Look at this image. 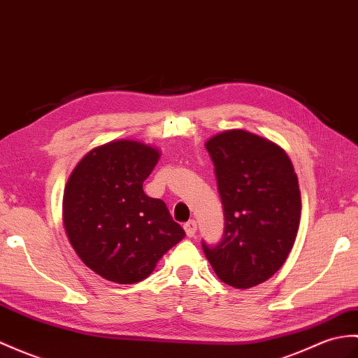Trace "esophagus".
I'll return each mask as SVG.
<instances>
[{"label": "esophagus", "instance_id": "esophagus-1", "mask_svg": "<svg viewBox=\"0 0 358 358\" xmlns=\"http://www.w3.org/2000/svg\"><path fill=\"white\" fill-rule=\"evenodd\" d=\"M185 231H186V235H187L189 238H194L195 234H196V221H195V220L187 221V222L185 224Z\"/></svg>", "mask_w": 358, "mask_h": 358}]
</instances>
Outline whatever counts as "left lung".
<instances>
[{"label":"left lung","instance_id":"left-lung-1","mask_svg":"<svg viewBox=\"0 0 358 358\" xmlns=\"http://www.w3.org/2000/svg\"><path fill=\"white\" fill-rule=\"evenodd\" d=\"M224 209V235L203 250L217 276L250 288L276 273L292 252L301 222V190L292 160L273 141L243 129L206 141Z\"/></svg>","mask_w":358,"mask_h":358}]
</instances>
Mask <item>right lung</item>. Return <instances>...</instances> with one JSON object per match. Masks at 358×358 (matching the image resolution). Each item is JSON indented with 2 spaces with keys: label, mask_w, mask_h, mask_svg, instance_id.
Segmentation results:
<instances>
[{
  "label": "right lung",
  "mask_w": 358,
  "mask_h": 358,
  "mask_svg": "<svg viewBox=\"0 0 358 358\" xmlns=\"http://www.w3.org/2000/svg\"><path fill=\"white\" fill-rule=\"evenodd\" d=\"M159 159L152 146L114 140L91 149L66 181V236L82 262L106 280L146 279L186 235L162 199L143 192Z\"/></svg>",
  "instance_id": "right-lung-1"
}]
</instances>
